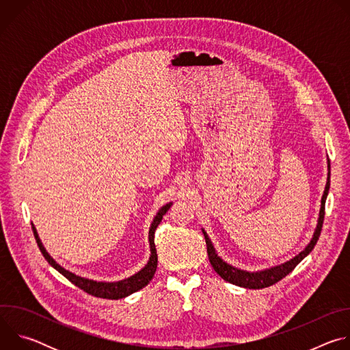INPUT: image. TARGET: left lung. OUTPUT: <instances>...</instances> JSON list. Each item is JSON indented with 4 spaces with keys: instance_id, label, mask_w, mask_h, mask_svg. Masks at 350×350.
Here are the masks:
<instances>
[{
    "instance_id": "obj_1",
    "label": "left lung",
    "mask_w": 350,
    "mask_h": 350,
    "mask_svg": "<svg viewBox=\"0 0 350 350\" xmlns=\"http://www.w3.org/2000/svg\"><path fill=\"white\" fill-rule=\"evenodd\" d=\"M328 189H329V161H328V178H327V185L321 198V208H320V215H319V220H317V227L316 231L313 234V238L310 241V243L305 247V251H302L297 256H295L293 259H291L289 262L263 270V271H256V273H249L245 270H239L235 269L232 266H230L228 263H226L223 259H220L215 251V247L208 237V234L205 232V230H202L204 235H205V241H206V249H208V256H209V262L212 265V267L215 269V271L227 282L238 285V286H243V288H249V289H262V288H267L275 282H278L280 280H282L285 275H288L299 263H301L312 251L314 245L319 241V237L321 234V228H323V221H324V215H325V199L328 195Z\"/></svg>"
}]
</instances>
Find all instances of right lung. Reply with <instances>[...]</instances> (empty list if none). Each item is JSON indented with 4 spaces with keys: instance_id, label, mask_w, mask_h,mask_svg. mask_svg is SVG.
Segmentation results:
<instances>
[{
    "instance_id": "add662e5",
    "label": "right lung",
    "mask_w": 350,
    "mask_h": 350,
    "mask_svg": "<svg viewBox=\"0 0 350 350\" xmlns=\"http://www.w3.org/2000/svg\"><path fill=\"white\" fill-rule=\"evenodd\" d=\"M170 206H172V202L166 204L163 208H161V211L158 212V215L155 216V219L151 224V228H149V245H151V258H149L146 266L142 270H139L137 274L131 275L130 278H126V280H122V281H118V282H96V281H92V280H88V278L79 277V275L65 270L51 256L48 255V252L44 249L33 224H31V228H33L37 245L40 247L42 256L45 258V260L49 265H51L55 270H58L64 277H66L72 284H75L76 286H79L84 292L90 293L92 296H96V297L122 299V297H126V296L139 291L145 285H148L149 281H151L152 277L155 275V271H157V267H158V255H157V247H155V241H154L155 230L159 226V223L162 221L163 215L170 209Z\"/></svg>"
}]
</instances>
